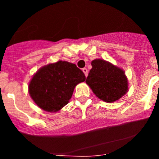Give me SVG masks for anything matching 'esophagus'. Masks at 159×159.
Returning a JSON list of instances; mask_svg holds the SVG:
<instances>
[{"label": "esophagus", "instance_id": "34e87169", "mask_svg": "<svg viewBox=\"0 0 159 159\" xmlns=\"http://www.w3.org/2000/svg\"><path fill=\"white\" fill-rule=\"evenodd\" d=\"M82 71H84V75H85V76H88V70L87 69L86 67H84V68H83L82 69Z\"/></svg>", "mask_w": 159, "mask_h": 159}]
</instances>
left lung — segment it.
I'll return each mask as SVG.
<instances>
[{
    "label": "left lung",
    "instance_id": "1",
    "mask_svg": "<svg viewBox=\"0 0 159 159\" xmlns=\"http://www.w3.org/2000/svg\"><path fill=\"white\" fill-rule=\"evenodd\" d=\"M92 66L86 84L99 99L113 102L126 95L128 80L122 68L102 59L92 60Z\"/></svg>",
    "mask_w": 159,
    "mask_h": 159
}]
</instances>
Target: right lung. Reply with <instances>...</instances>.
Listing matches in <instances>:
<instances>
[{"label":"right lung","mask_w":159,"mask_h":159,"mask_svg":"<svg viewBox=\"0 0 159 159\" xmlns=\"http://www.w3.org/2000/svg\"><path fill=\"white\" fill-rule=\"evenodd\" d=\"M85 80L84 72L75 64L59 60L35 73L29 84V93L40 109L57 112L68 103L77 84Z\"/></svg>","instance_id":"right-lung-1"}]
</instances>
